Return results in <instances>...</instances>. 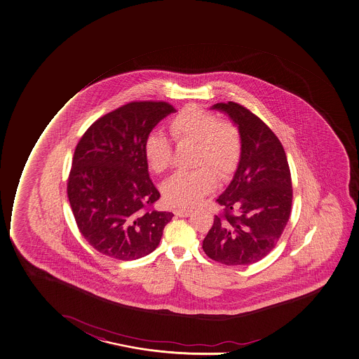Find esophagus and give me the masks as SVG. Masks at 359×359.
<instances>
[{
    "label": "esophagus",
    "instance_id": "34e87169",
    "mask_svg": "<svg viewBox=\"0 0 359 359\" xmlns=\"http://www.w3.org/2000/svg\"><path fill=\"white\" fill-rule=\"evenodd\" d=\"M174 214L179 217H189V215L192 214V210L177 209L174 211Z\"/></svg>",
    "mask_w": 359,
    "mask_h": 359
}]
</instances>
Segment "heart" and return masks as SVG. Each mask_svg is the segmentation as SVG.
I'll return each mask as SVG.
<instances>
[{
    "mask_svg": "<svg viewBox=\"0 0 359 359\" xmlns=\"http://www.w3.org/2000/svg\"><path fill=\"white\" fill-rule=\"evenodd\" d=\"M170 136L177 144H196L194 170H179L162 185V194L170 205L189 209L211 192L216 173L222 177L233 173L242 153V140L238 126L231 121H219L210 111L197 105L180 109L168 121ZM145 161L155 173L165 172L173 158V147L160 131H153L143 145ZM210 165L208 167V165Z\"/></svg>",
    "mask_w": 359,
    "mask_h": 359,
    "instance_id": "heart-1",
    "label": "heart"
}]
</instances>
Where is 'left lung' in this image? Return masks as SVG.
Returning a JSON list of instances; mask_svg holds the SVG:
<instances>
[{"instance_id":"obj_1","label":"left lung","mask_w":359,"mask_h":359,"mask_svg":"<svg viewBox=\"0 0 359 359\" xmlns=\"http://www.w3.org/2000/svg\"><path fill=\"white\" fill-rule=\"evenodd\" d=\"M211 109L228 114L238 126L242 153L233 180L216 201L224 214L215 216L203 250L224 265H250L273 250L289 221L290 168L278 137L250 109L233 101Z\"/></svg>"}]
</instances>
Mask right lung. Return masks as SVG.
I'll return each instance as SVG.
<instances>
[{"label": "right lung", "instance_id": "add662e5", "mask_svg": "<svg viewBox=\"0 0 359 359\" xmlns=\"http://www.w3.org/2000/svg\"><path fill=\"white\" fill-rule=\"evenodd\" d=\"M174 112L165 101H133L94 121L77 143L69 203L81 234L101 254L136 260L158 246L174 215L150 209L160 192L150 180L143 145Z\"/></svg>", "mask_w": 359, "mask_h": 359}]
</instances>
